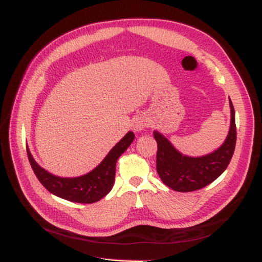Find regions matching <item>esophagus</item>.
Segmentation results:
<instances>
[{
    "mask_svg": "<svg viewBox=\"0 0 262 262\" xmlns=\"http://www.w3.org/2000/svg\"><path fill=\"white\" fill-rule=\"evenodd\" d=\"M149 126V121L146 120V119H143V118H140V119H137L136 122H134L133 124V129L134 131H142L145 128H148Z\"/></svg>",
    "mask_w": 262,
    "mask_h": 262,
    "instance_id": "esophagus-1",
    "label": "esophagus"
}]
</instances>
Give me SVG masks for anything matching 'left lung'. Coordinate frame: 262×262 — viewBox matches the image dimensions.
I'll return each mask as SVG.
<instances>
[{
    "label": "left lung",
    "mask_w": 262,
    "mask_h": 262,
    "mask_svg": "<svg viewBox=\"0 0 262 262\" xmlns=\"http://www.w3.org/2000/svg\"><path fill=\"white\" fill-rule=\"evenodd\" d=\"M229 104L232 119L227 139L223 145L209 155L202 157L182 155L162 134L153 132L157 142L156 169L166 186L179 192L195 191L210 185L226 169L236 145L235 110L231 99Z\"/></svg>",
    "instance_id": "left-lung-1"
}]
</instances>
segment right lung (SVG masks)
<instances>
[{
    "label": "right lung",
    "mask_w": 262,
    "mask_h": 262,
    "mask_svg": "<svg viewBox=\"0 0 262 262\" xmlns=\"http://www.w3.org/2000/svg\"><path fill=\"white\" fill-rule=\"evenodd\" d=\"M134 140V133L128 132L110 150L96 168L84 176L61 178L53 176L39 166L27 148L28 160L36 177L49 192L77 203H94L102 199L112 190L115 181L116 163Z\"/></svg>",
    "instance_id": "1"
}]
</instances>
